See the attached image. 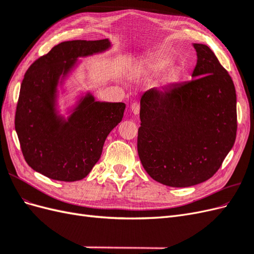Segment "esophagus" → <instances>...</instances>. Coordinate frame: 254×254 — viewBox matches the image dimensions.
<instances>
[{"label":"esophagus","instance_id":"esophagus-1","mask_svg":"<svg viewBox=\"0 0 254 254\" xmlns=\"http://www.w3.org/2000/svg\"><path fill=\"white\" fill-rule=\"evenodd\" d=\"M130 108H131V111L134 113V114H139L140 112V104L137 102H134L131 104V106H130Z\"/></svg>","mask_w":254,"mask_h":254}]
</instances>
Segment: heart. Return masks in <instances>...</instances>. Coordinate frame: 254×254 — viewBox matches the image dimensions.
<instances>
[{"label":"heart","mask_w":254,"mask_h":254,"mask_svg":"<svg viewBox=\"0 0 254 254\" xmlns=\"http://www.w3.org/2000/svg\"><path fill=\"white\" fill-rule=\"evenodd\" d=\"M168 60L165 59H157V60H152L148 64V70L152 73H158L160 71H162L163 68H165L168 65Z\"/></svg>","instance_id":"heart-1"}]
</instances>
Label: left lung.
I'll return each instance as SVG.
<instances>
[{
    "instance_id": "1",
    "label": "left lung",
    "mask_w": 254,
    "mask_h": 254,
    "mask_svg": "<svg viewBox=\"0 0 254 254\" xmlns=\"http://www.w3.org/2000/svg\"><path fill=\"white\" fill-rule=\"evenodd\" d=\"M193 79L150 89L141 98L137 153L144 170L164 186L187 188L214 176L236 139L231 76L204 44L194 43Z\"/></svg>"
}]
</instances>
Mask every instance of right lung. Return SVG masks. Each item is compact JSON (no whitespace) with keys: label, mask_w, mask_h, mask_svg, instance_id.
<instances>
[{"label":"right lung","mask_w":254,"mask_h":254,"mask_svg":"<svg viewBox=\"0 0 254 254\" xmlns=\"http://www.w3.org/2000/svg\"><path fill=\"white\" fill-rule=\"evenodd\" d=\"M109 47L108 39L61 42L38 58L22 80L14 117L21 150L26 163L50 179H83L101 158L106 137L123 119L124 103L95 102L91 94L66 122L54 107L60 75H66L76 58Z\"/></svg>","instance_id":"obj_1"}]
</instances>
